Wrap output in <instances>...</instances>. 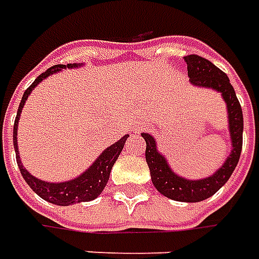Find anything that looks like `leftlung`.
Segmentation results:
<instances>
[{
  "instance_id": "8db88e82",
  "label": "left lung",
  "mask_w": 259,
  "mask_h": 259,
  "mask_svg": "<svg viewBox=\"0 0 259 259\" xmlns=\"http://www.w3.org/2000/svg\"><path fill=\"white\" fill-rule=\"evenodd\" d=\"M188 68V77L191 84L195 87L209 88L217 93H221L227 104L228 112V130L231 138V154L225 162L218 168V171L202 180H188L177 175L168 165L166 158L158 151L155 138L147 133H142V138L147 142L145 159L150 166L151 180L159 194L174 201L181 202H199L212 197L217 191L230 180L235 166L238 164L242 150V131L244 118L238 98L230 82L228 75L215 67L211 61L199 55L184 57Z\"/></svg>"
}]
</instances>
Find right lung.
<instances>
[{"label":"right lung","instance_id":"obj_1","mask_svg":"<svg viewBox=\"0 0 259 259\" xmlns=\"http://www.w3.org/2000/svg\"><path fill=\"white\" fill-rule=\"evenodd\" d=\"M74 67H81V64H67V65H54L51 68H48L45 72H42L39 77L29 85L25 90V93L22 95L20 107H18V112L15 117V122H14V134H12V140H14V148H15V155H17V164L20 168L21 174L24 177L25 182L29 185V188L35 192L36 195H39L41 198L55 204V205L67 206L72 205V204H78V202H87V201H93L95 199L102 190L105 188L107 182H108L111 169L115 164L117 158L119 157L121 151L124 148L126 138L130 135H124L121 140H118L115 144H112L105 151H102V154L97 158L93 162V165L88 169H85L81 175H78L77 178L69 180L65 182H45L42 180H38L34 175H31L25 169V166L22 165L20 158V151H18V142H17V128H18V121H20L21 111L22 107L25 105V101L28 98L31 91L35 88L36 85L39 84L42 79L53 75L55 72L61 71V68H74Z\"/></svg>","mask_w":259,"mask_h":259}]
</instances>
